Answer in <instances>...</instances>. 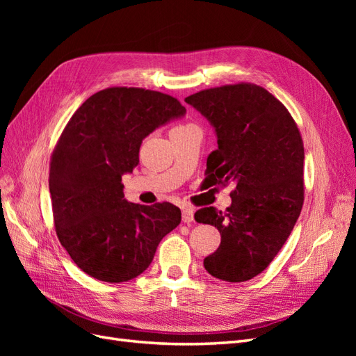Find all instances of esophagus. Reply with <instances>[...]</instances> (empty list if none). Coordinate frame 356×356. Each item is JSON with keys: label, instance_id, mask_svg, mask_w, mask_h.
<instances>
[{"label": "esophagus", "instance_id": "1", "mask_svg": "<svg viewBox=\"0 0 356 356\" xmlns=\"http://www.w3.org/2000/svg\"><path fill=\"white\" fill-rule=\"evenodd\" d=\"M193 220H195V211L188 207L182 208V221H184L186 224H190Z\"/></svg>", "mask_w": 356, "mask_h": 356}]
</instances>
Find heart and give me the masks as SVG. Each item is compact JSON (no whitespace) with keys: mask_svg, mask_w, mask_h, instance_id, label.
I'll use <instances>...</instances> for the list:
<instances>
[{"mask_svg":"<svg viewBox=\"0 0 356 356\" xmlns=\"http://www.w3.org/2000/svg\"><path fill=\"white\" fill-rule=\"evenodd\" d=\"M181 127H186V126H178V127H175V129H181Z\"/></svg>","mask_w":356,"mask_h":356,"instance_id":"heart-1","label":"heart"}]
</instances>
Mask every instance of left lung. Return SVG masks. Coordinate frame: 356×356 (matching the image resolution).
<instances>
[{"mask_svg":"<svg viewBox=\"0 0 356 356\" xmlns=\"http://www.w3.org/2000/svg\"><path fill=\"white\" fill-rule=\"evenodd\" d=\"M212 126L218 148L207 161L209 187L233 182L232 204L199 209L195 220L221 234L203 260L213 277L250 281L272 263L298 220L305 200V148L282 102L255 84L202 90L186 98Z\"/></svg>","mask_w":356,"mask_h":356,"instance_id":"8db88e82","label":"left lung"}]
</instances>
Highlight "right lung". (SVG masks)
<instances>
[{"mask_svg": "<svg viewBox=\"0 0 356 356\" xmlns=\"http://www.w3.org/2000/svg\"><path fill=\"white\" fill-rule=\"evenodd\" d=\"M184 115L169 95L110 88L86 99L63 129L50 161L53 218L59 242L84 273L110 284L131 281L181 222L172 203L127 202L122 177L138 166L149 134Z\"/></svg>", "mask_w": 356, "mask_h": 356, "instance_id": "1", "label": "right lung"}]
</instances>
